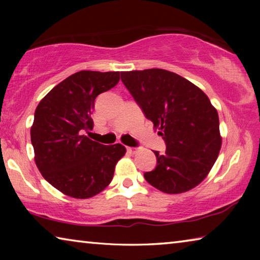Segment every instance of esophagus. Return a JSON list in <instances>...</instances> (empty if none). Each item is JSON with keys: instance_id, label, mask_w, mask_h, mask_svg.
Listing matches in <instances>:
<instances>
[{"instance_id": "esophagus-1", "label": "esophagus", "mask_w": 260, "mask_h": 260, "mask_svg": "<svg viewBox=\"0 0 260 260\" xmlns=\"http://www.w3.org/2000/svg\"><path fill=\"white\" fill-rule=\"evenodd\" d=\"M127 151L129 153H136L138 152V148H134V147H127Z\"/></svg>"}]
</instances>
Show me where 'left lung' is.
Wrapping results in <instances>:
<instances>
[{
    "instance_id": "8db88e82",
    "label": "left lung",
    "mask_w": 260,
    "mask_h": 260,
    "mask_svg": "<svg viewBox=\"0 0 260 260\" xmlns=\"http://www.w3.org/2000/svg\"><path fill=\"white\" fill-rule=\"evenodd\" d=\"M121 81L166 144L144 179L160 191L181 193L200 184L217 160L221 136L217 110L199 87L161 69L121 72Z\"/></svg>"
}]
</instances>
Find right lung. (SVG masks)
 I'll return each mask as SVG.
<instances>
[{"label":"right lung","mask_w":260,"mask_h":260,"mask_svg":"<svg viewBox=\"0 0 260 260\" xmlns=\"http://www.w3.org/2000/svg\"><path fill=\"white\" fill-rule=\"evenodd\" d=\"M119 72L80 71L48 93L35 109L30 141L39 171L74 199L98 195L111 182L125 155L120 143L104 146L83 135L93 129L95 100L119 82Z\"/></svg>","instance_id":"right-lung-1"}]
</instances>
